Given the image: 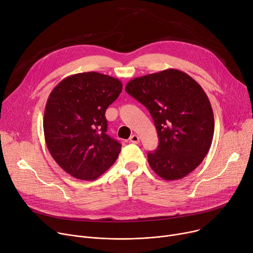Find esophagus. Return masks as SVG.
Wrapping results in <instances>:
<instances>
[{
	"label": "esophagus",
	"instance_id": "34e87169",
	"mask_svg": "<svg viewBox=\"0 0 253 253\" xmlns=\"http://www.w3.org/2000/svg\"><path fill=\"white\" fill-rule=\"evenodd\" d=\"M129 142L138 144V143L140 142V138H139L138 135H131V136L129 137Z\"/></svg>",
	"mask_w": 253,
	"mask_h": 253
}]
</instances>
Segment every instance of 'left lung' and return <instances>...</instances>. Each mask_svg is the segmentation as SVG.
Here are the masks:
<instances>
[{"label": "left lung", "instance_id": "left-lung-1", "mask_svg": "<svg viewBox=\"0 0 253 253\" xmlns=\"http://www.w3.org/2000/svg\"><path fill=\"white\" fill-rule=\"evenodd\" d=\"M126 92L149 110L157 129V150L148 162L163 180H179L194 170L211 146L214 118L200 84L187 73L166 69L136 78Z\"/></svg>", "mask_w": 253, "mask_h": 253}]
</instances>
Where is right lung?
Masks as SVG:
<instances>
[{"label":"right lung","mask_w":253,"mask_h":253,"mask_svg":"<svg viewBox=\"0 0 253 253\" xmlns=\"http://www.w3.org/2000/svg\"><path fill=\"white\" fill-rule=\"evenodd\" d=\"M123 91L120 80L83 72L59 83L43 115V135L58 166L83 181H94L118 157L122 144L109 137L105 112Z\"/></svg>","instance_id":"right-lung-1"}]
</instances>
